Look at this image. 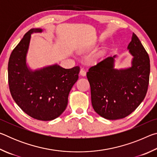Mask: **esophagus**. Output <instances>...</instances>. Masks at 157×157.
Instances as JSON below:
<instances>
[{
	"mask_svg": "<svg viewBox=\"0 0 157 157\" xmlns=\"http://www.w3.org/2000/svg\"><path fill=\"white\" fill-rule=\"evenodd\" d=\"M79 73H80V75H81L82 76H83V77L86 76V71H85L84 68H81V69H80V72H79Z\"/></svg>",
	"mask_w": 157,
	"mask_h": 157,
	"instance_id": "34e87169",
	"label": "esophagus"
}]
</instances>
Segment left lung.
Returning a JSON list of instances; mask_svg holds the SVG:
<instances>
[{
  "label": "left lung",
  "mask_w": 157,
  "mask_h": 157,
  "mask_svg": "<svg viewBox=\"0 0 157 157\" xmlns=\"http://www.w3.org/2000/svg\"><path fill=\"white\" fill-rule=\"evenodd\" d=\"M132 55V66L116 69V55L109 57L89 69L94 109L107 120L129 116L143 102L147 94L150 63L147 52L134 33L127 46Z\"/></svg>",
  "instance_id": "8db88e82"
}]
</instances>
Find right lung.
Instances as JSON below:
<instances>
[{"label": "right lung", "mask_w": 157, "mask_h": 157, "mask_svg": "<svg viewBox=\"0 0 157 157\" xmlns=\"http://www.w3.org/2000/svg\"><path fill=\"white\" fill-rule=\"evenodd\" d=\"M29 30L11 53L8 62L10 91L17 105L28 116L39 121H52L67 107L68 97L78 79L79 66L66 69L54 64L33 71L26 63L31 34Z\"/></svg>", "instance_id": "obj_1"}]
</instances>
